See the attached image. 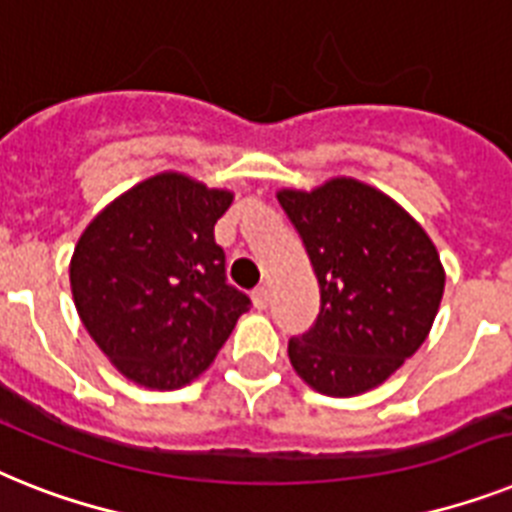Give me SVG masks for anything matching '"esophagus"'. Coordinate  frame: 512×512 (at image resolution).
I'll list each match as a JSON object with an SVG mask.
<instances>
[{
    "instance_id": "34e87169",
    "label": "esophagus",
    "mask_w": 512,
    "mask_h": 512,
    "mask_svg": "<svg viewBox=\"0 0 512 512\" xmlns=\"http://www.w3.org/2000/svg\"><path fill=\"white\" fill-rule=\"evenodd\" d=\"M269 287H259V290H253V306L259 308V311H264L266 306H269Z\"/></svg>"
}]
</instances>
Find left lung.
<instances>
[{"mask_svg":"<svg viewBox=\"0 0 512 512\" xmlns=\"http://www.w3.org/2000/svg\"><path fill=\"white\" fill-rule=\"evenodd\" d=\"M301 232L322 308L287 356L311 390L356 398L395 374L429 337L445 293L434 240L392 196L356 177L280 188Z\"/></svg>","mask_w":512,"mask_h":512,"instance_id":"left-lung-1","label":"left lung"}]
</instances>
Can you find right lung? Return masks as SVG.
<instances>
[{"label": "right lung", "mask_w": 512, "mask_h": 512, "mask_svg": "<svg viewBox=\"0 0 512 512\" xmlns=\"http://www.w3.org/2000/svg\"><path fill=\"white\" fill-rule=\"evenodd\" d=\"M232 198L167 170L120 193L80 232L70 259L80 322L138 387L180 390L201 377L251 306L225 285L214 240Z\"/></svg>", "instance_id": "right-lung-1"}]
</instances>
